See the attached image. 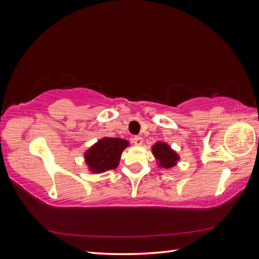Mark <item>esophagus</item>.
<instances>
[{
	"label": "esophagus",
	"mask_w": 259,
	"mask_h": 259,
	"mask_svg": "<svg viewBox=\"0 0 259 259\" xmlns=\"http://www.w3.org/2000/svg\"><path fill=\"white\" fill-rule=\"evenodd\" d=\"M132 142H134L136 146H141V144L143 143V139H142V137H140V136H136V137H134L132 138Z\"/></svg>",
	"instance_id": "34e87169"
}]
</instances>
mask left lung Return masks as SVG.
Here are the masks:
<instances>
[{
  "label": "left lung",
  "mask_w": 259,
  "mask_h": 259,
  "mask_svg": "<svg viewBox=\"0 0 259 259\" xmlns=\"http://www.w3.org/2000/svg\"><path fill=\"white\" fill-rule=\"evenodd\" d=\"M152 151L155 158L159 160L160 165L165 167V169H169V167L176 165L177 161L179 160L178 154L163 142L155 143L152 148Z\"/></svg>",
  "instance_id": "8db88e82"
}]
</instances>
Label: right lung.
<instances>
[{"label":"right lung","instance_id":"add662e5","mask_svg":"<svg viewBox=\"0 0 259 259\" xmlns=\"http://www.w3.org/2000/svg\"><path fill=\"white\" fill-rule=\"evenodd\" d=\"M125 147H128V141L120 138H105L99 140L85 154L90 170L98 173L116 169Z\"/></svg>","mask_w":259,"mask_h":259}]
</instances>
